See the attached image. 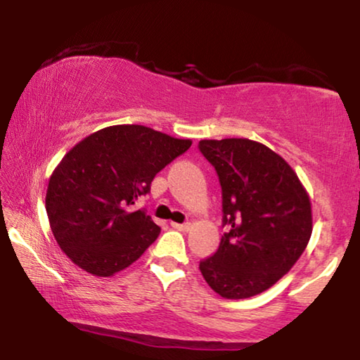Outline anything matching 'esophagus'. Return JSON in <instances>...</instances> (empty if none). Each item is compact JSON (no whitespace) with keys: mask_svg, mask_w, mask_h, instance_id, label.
Here are the masks:
<instances>
[{"mask_svg":"<svg viewBox=\"0 0 360 360\" xmlns=\"http://www.w3.org/2000/svg\"><path fill=\"white\" fill-rule=\"evenodd\" d=\"M172 228L174 229H179V231H188L190 229V223H185V224H180V223H170Z\"/></svg>","mask_w":360,"mask_h":360,"instance_id":"34e87169","label":"esophagus"}]
</instances>
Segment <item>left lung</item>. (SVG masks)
<instances>
[{
    "mask_svg": "<svg viewBox=\"0 0 360 360\" xmlns=\"http://www.w3.org/2000/svg\"><path fill=\"white\" fill-rule=\"evenodd\" d=\"M223 195L219 248L200 262L206 283L223 298L259 295L277 283L311 238V203L292 167L250 139L200 141Z\"/></svg>",
    "mask_w": 360,
    "mask_h": 360,
    "instance_id": "1",
    "label": "left lung"
}]
</instances>
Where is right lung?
<instances>
[{"instance_id":"1","label":"right lung","mask_w":360,"mask_h":360,"mask_svg":"<svg viewBox=\"0 0 360 360\" xmlns=\"http://www.w3.org/2000/svg\"><path fill=\"white\" fill-rule=\"evenodd\" d=\"M139 124L110 126L70 149L49 180L46 210L57 244L95 277H111L136 262L160 228L136 208L154 176L190 149Z\"/></svg>"}]
</instances>
